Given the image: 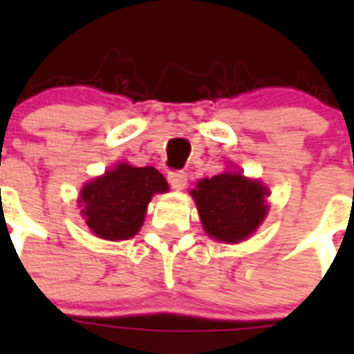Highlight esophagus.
Listing matches in <instances>:
<instances>
[{"label":"esophagus","instance_id":"1","mask_svg":"<svg viewBox=\"0 0 354 354\" xmlns=\"http://www.w3.org/2000/svg\"><path fill=\"white\" fill-rule=\"evenodd\" d=\"M169 183H171L172 189H176V191H182L187 185V172L183 171H172L169 172Z\"/></svg>","mask_w":354,"mask_h":354}]
</instances>
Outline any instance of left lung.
I'll use <instances>...</instances> for the list:
<instances>
[{
  "mask_svg": "<svg viewBox=\"0 0 354 354\" xmlns=\"http://www.w3.org/2000/svg\"><path fill=\"white\" fill-rule=\"evenodd\" d=\"M205 233L216 241L241 242L252 235L266 216L268 191L241 172L200 180L193 191Z\"/></svg>",
  "mask_w": 354,
  "mask_h": 354,
  "instance_id": "left-lung-1",
  "label": "left lung"
}]
</instances>
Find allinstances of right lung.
<instances>
[{"label": "right lung", "mask_w": 354, "mask_h": 354, "mask_svg": "<svg viewBox=\"0 0 354 354\" xmlns=\"http://www.w3.org/2000/svg\"><path fill=\"white\" fill-rule=\"evenodd\" d=\"M167 189V180L154 167L121 163L82 189V215L97 236L127 241L143 226L152 194L165 193Z\"/></svg>", "instance_id": "obj_1"}]
</instances>
